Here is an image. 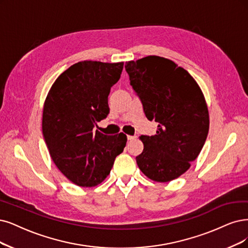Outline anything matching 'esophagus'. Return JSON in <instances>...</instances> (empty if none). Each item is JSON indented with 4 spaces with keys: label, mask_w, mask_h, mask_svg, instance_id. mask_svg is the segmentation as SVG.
I'll return each instance as SVG.
<instances>
[{
    "label": "esophagus",
    "mask_w": 248,
    "mask_h": 248,
    "mask_svg": "<svg viewBox=\"0 0 248 248\" xmlns=\"http://www.w3.org/2000/svg\"><path fill=\"white\" fill-rule=\"evenodd\" d=\"M126 138H127V140H129V141H132V140H134V139H136V137L135 136H127L126 137Z\"/></svg>",
    "instance_id": "1"
}]
</instances>
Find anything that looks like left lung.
Wrapping results in <instances>:
<instances>
[{
	"instance_id": "1",
	"label": "left lung",
	"mask_w": 248,
	"mask_h": 248,
	"mask_svg": "<svg viewBox=\"0 0 248 248\" xmlns=\"http://www.w3.org/2000/svg\"><path fill=\"white\" fill-rule=\"evenodd\" d=\"M124 67L146 117L158 124L156 134L140 137L144 149L137 164L152 181L175 180L189 170L206 140L209 114L202 91L186 69L167 58L153 55Z\"/></svg>"
}]
</instances>
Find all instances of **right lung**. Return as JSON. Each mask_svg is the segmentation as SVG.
Returning a JSON list of instances; mask_svg holds the SVG:
<instances>
[{
    "label": "right lung",
    "mask_w": 248,
    "mask_h": 248,
    "mask_svg": "<svg viewBox=\"0 0 248 248\" xmlns=\"http://www.w3.org/2000/svg\"><path fill=\"white\" fill-rule=\"evenodd\" d=\"M123 68L124 62H78L61 73L46 97V145L59 170L78 186L101 184L125 147L124 133L108 136L94 131L96 123L109 113L108 95Z\"/></svg>",
    "instance_id": "obj_1"
}]
</instances>
